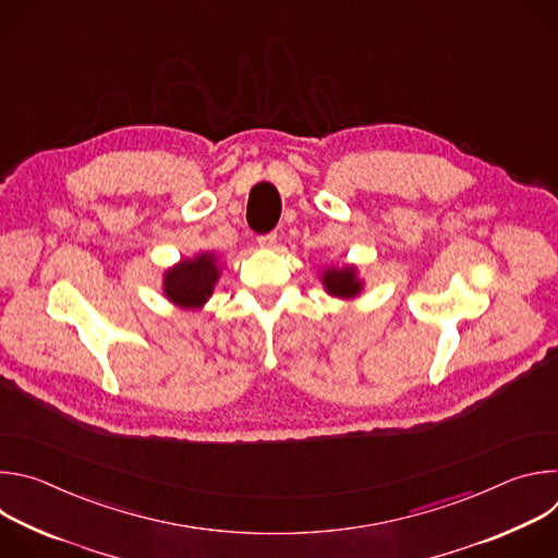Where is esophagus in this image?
<instances>
[{
    "instance_id": "obj_1",
    "label": "esophagus",
    "mask_w": 558,
    "mask_h": 558,
    "mask_svg": "<svg viewBox=\"0 0 558 558\" xmlns=\"http://www.w3.org/2000/svg\"><path fill=\"white\" fill-rule=\"evenodd\" d=\"M276 241H278L276 233H265V235L258 238V245H260L263 250H271V247L276 245Z\"/></svg>"
}]
</instances>
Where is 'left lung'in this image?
Wrapping results in <instances>:
<instances>
[{
  "instance_id": "obj_1",
  "label": "left lung",
  "mask_w": 558,
  "mask_h": 558,
  "mask_svg": "<svg viewBox=\"0 0 558 558\" xmlns=\"http://www.w3.org/2000/svg\"><path fill=\"white\" fill-rule=\"evenodd\" d=\"M320 282L331 298L340 300H355L364 291V280L360 278L357 265H342V267H325L320 271Z\"/></svg>"
}]
</instances>
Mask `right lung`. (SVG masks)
<instances>
[{
    "label": "right lung",
    "instance_id": "add662e5",
    "mask_svg": "<svg viewBox=\"0 0 558 558\" xmlns=\"http://www.w3.org/2000/svg\"><path fill=\"white\" fill-rule=\"evenodd\" d=\"M218 280V256L214 252H201L163 271V295L183 311H198L211 298Z\"/></svg>",
    "mask_w": 558,
    "mask_h": 558
}]
</instances>
